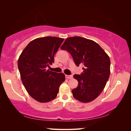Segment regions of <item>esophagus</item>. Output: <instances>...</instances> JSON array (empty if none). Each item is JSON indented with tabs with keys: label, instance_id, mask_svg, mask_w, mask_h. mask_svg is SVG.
<instances>
[{
	"label": "esophagus",
	"instance_id": "esophagus-1",
	"mask_svg": "<svg viewBox=\"0 0 131 131\" xmlns=\"http://www.w3.org/2000/svg\"><path fill=\"white\" fill-rule=\"evenodd\" d=\"M66 78L68 79H70L73 78L72 75H66Z\"/></svg>",
	"mask_w": 131,
	"mask_h": 131
}]
</instances>
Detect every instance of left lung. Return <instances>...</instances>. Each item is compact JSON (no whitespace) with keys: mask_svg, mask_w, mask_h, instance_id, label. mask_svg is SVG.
<instances>
[{"mask_svg":"<svg viewBox=\"0 0 131 131\" xmlns=\"http://www.w3.org/2000/svg\"><path fill=\"white\" fill-rule=\"evenodd\" d=\"M61 48L70 53L77 66H84L83 73L73 76L79 84L72 91L73 96L84 103L94 100L109 78L110 60L107 54L96 42L80 36L68 37Z\"/></svg>","mask_w":131,"mask_h":131,"instance_id":"1","label":"left lung"}]
</instances>
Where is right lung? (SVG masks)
<instances>
[{"instance_id": "add662e5", "label": "right lung", "mask_w": 131, "mask_h": 131, "mask_svg": "<svg viewBox=\"0 0 131 131\" xmlns=\"http://www.w3.org/2000/svg\"><path fill=\"white\" fill-rule=\"evenodd\" d=\"M64 39L47 36L30 41L18 61L21 80L30 96L39 102L54 99L59 87L65 80L62 73L46 70L54 62L55 54Z\"/></svg>"}]
</instances>
